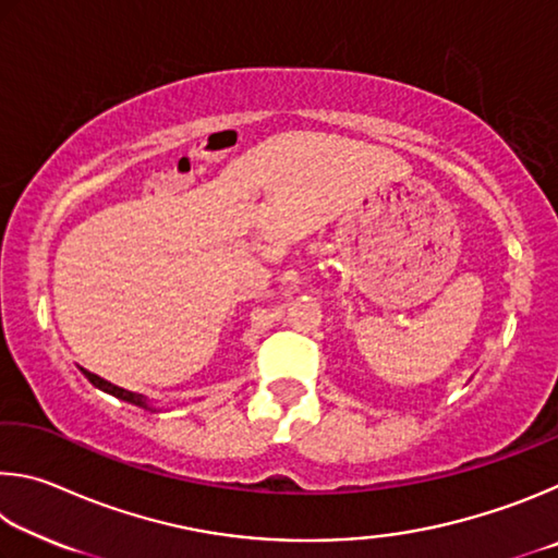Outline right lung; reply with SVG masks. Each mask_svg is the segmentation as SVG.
<instances>
[{
  "mask_svg": "<svg viewBox=\"0 0 558 558\" xmlns=\"http://www.w3.org/2000/svg\"><path fill=\"white\" fill-rule=\"evenodd\" d=\"M83 374H86L88 379H90V384H96L98 389L108 391V393H112V396H118V399H125V401H130V403L145 405V409H147V399H145L143 393H132V391H128V389H122V386H116V384H110V381H106V379H100L98 374H93V372H88V369H83Z\"/></svg>",
  "mask_w": 558,
  "mask_h": 558,
  "instance_id": "1",
  "label": "right lung"
}]
</instances>
